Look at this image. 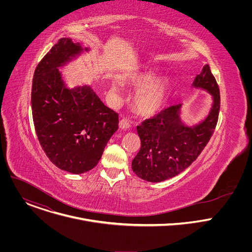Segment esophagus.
<instances>
[{"label":"esophagus","mask_w":252,"mask_h":252,"mask_svg":"<svg viewBox=\"0 0 252 252\" xmlns=\"http://www.w3.org/2000/svg\"><path fill=\"white\" fill-rule=\"evenodd\" d=\"M119 126H120V128H122V129H128V128L130 127V124H129V122H128L127 119L124 118V119H122V120L120 121Z\"/></svg>","instance_id":"1"}]
</instances>
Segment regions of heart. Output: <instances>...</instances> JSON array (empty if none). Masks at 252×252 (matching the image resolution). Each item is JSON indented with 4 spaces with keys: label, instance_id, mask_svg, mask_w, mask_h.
I'll use <instances>...</instances> for the list:
<instances>
[{
    "label": "heart",
    "instance_id": "obj_1",
    "mask_svg": "<svg viewBox=\"0 0 252 252\" xmlns=\"http://www.w3.org/2000/svg\"><path fill=\"white\" fill-rule=\"evenodd\" d=\"M131 87L140 89L134 95L133 103L135 110L143 116H154L164 106L167 94L168 85L162 80H155L154 77L147 73L133 74L128 78ZM122 89V84L118 81L112 83L111 91L118 93Z\"/></svg>",
    "mask_w": 252,
    "mask_h": 252
}]
</instances>
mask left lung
Wrapping results in <instances>:
<instances>
[{
	"instance_id": "left-lung-1",
	"label": "left lung",
	"mask_w": 252,
	"mask_h": 252,
	"mask_svg": "<svg viewBox=\"0 0 252 252\" xmlns=\"http://www.w3.org/2000/svg\"><path fill=\"white\" fill-rule=\"evenodd\" d=\"M192 86L212 95L211 109L202 122L186 126L179 116L183 106L179 103L137 126L141 146L131 168L141 179L159 183L179 174L197 158L209 141L219 121L220 94L208 64L203 65Z\"/></svg>"
}]
</instances>
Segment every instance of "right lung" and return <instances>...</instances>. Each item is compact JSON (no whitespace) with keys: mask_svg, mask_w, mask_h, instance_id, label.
I'll return each instance as SVG.
<instances>
[{"mask_svg":"<svg viewBox=\"0 0 252 252\" xmlns=\"http://www.w3.org/2000/svg\"><path fill=\"white\" fill-rule=\"evenodd\" d=\"M89 49L63 38L35 67L32 86V121L40 145L62 170L93 169L119 128V115L90 86L66 88L59 67Z\"/></svg>","mask_w":252,"mask_h":252,"instance_id":"1","label":"right lung"}]
</instances>
